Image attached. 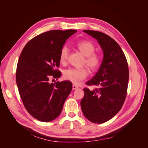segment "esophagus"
Instances as JSON below:
<instances>
[{"mask_svg":"<svg viewBox=\"0 0 148 148\" xmlns=\"http://www.w3.org/2000/svg\"><path fill=\"white\" fill-rule=\"evenodd\" d=\"M78 88V86H77V85L73 84V86H72V89H73V90H75V89H77Z\"/></svg>","mask_w":148,"mask_h":148,"instance_id":"esophagus-1","label":"esophagus"}]
</instances>
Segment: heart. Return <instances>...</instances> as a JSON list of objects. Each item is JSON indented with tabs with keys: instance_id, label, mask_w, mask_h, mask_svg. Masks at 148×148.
<instances>
[{
	"instance_id": "b5f03b06",
	"label": "heart",
	"mask_w": 148,
	"mask_h": 148,
	"mask_svg": "<svg viewBox=\"0 0 148 148\" xmlns=\"http://www.w3.org/2000/svg\"><path fill=\"white\" fill-rule=\"evenodd\" d=\"M76 46L85 56L84 64L86 65L92 70H96L99 68L102 59L99 53L95 52L96 49L95 44L89 41H82L77 42ZM69 48L67 46H64L62 47L59 55L60 63H66L69 58ZM88 75L89 70L86 66L82 68H70L64 71V77L74 84H79Z\"/></svg>"
}]
</instances>
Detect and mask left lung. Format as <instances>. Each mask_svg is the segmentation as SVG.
<instances>
[{"label": "left lung", "mask_w": 148, "mask_h": 148, "mask_svg": "<svg viewBox=\"0 0 148 148\" xmlns=\"http://www.w3.org/2000/svg\"><path fill=\"white\" fill-rule=\"evenodd\" d=\"M97 40L104 52L99 70L88 86L98 88L90 91L84 88L81 101L84 115L91 122L102 123L109 120L122 109L127 97L129 79L127 60L118 43L107 34L93 30H83Z\"/></svg>", "instance_id": "8db88e82"}]
</instances>
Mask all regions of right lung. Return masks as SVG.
<instances>
[{"instance_id":"1","label":"right lung","mask_w":148,"mask_h":148,"mask_svg":"<svg viewBox=\"0 0 148 148\" xmlns=\"http://www.w3.org/2000/svg\"><path fill=\"white\" fill-rule=\"evenodd\" d=\"M75 29L51 30L42 33L26 44L16 70V82L23 104L29 114L44 122L56 119L72 89L69 81L50 83L61 72L59 55L66 40Z\"/></svg>"}]
</instances>
